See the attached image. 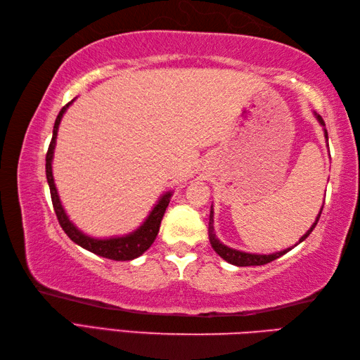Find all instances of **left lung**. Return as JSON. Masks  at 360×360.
I'll return each instance as SVG.
<instances>
[{
  "mask_svg": "<svg viewBox=\"0 0 360 360\" xmlns=\"http://www.w3.org/2000/svg\"><path fill=\"white\" fill-rule=\"evenodd\" d=\"M316 117H317V120H319V124L322 125V127H325V122H323V119L320 117L317 112H316ZM323 131H325V139H326V142H328V131H326V128H323ZM322 210H323V207L320 209L319 215H317V218H316V223L309 227V231H308L307 233H304L300 240H298V243H297V244H300L303 240H307L308 236H309V233H311L312 231H314V227L317 226V221H319L320 215H322ZM209 238H210V244H212L213 250H215L217 254H218L221 258H224L227 263L235 264V266H262V264H267V263L274 262V259L280 258L281 255H285L286 252H289L290 249L294 248V246H292V248H288V249H285V250L275 252V254H269V255L249 254V252H241V250H236V249H232V248H227L226 244H223V243H221V241L217 238L215 232H213V209H210V219H209ZM297 244H295V246H297Z\"/></svg>",
  "mask_w": 360,
  "mask_h": 360,
  "instance_id": "8db88e82",
  "label": "left lung"
}]
</instances>
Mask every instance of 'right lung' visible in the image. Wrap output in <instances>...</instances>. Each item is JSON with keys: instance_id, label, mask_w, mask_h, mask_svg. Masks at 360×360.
Segmentation results:
<instances>
[{"instance_id": "add662e5", "label": "right lung", "mask_w": 360, "mask_h": 360, "mask_svg": "<svg viewBox=\"0 0 360 360\" xmlns=\"http://www.w3.org/2000/svg\"><path fill=\"white\" fill-rule=\"evenodd\" d=\"M74 101L65 105L62 111L58 112L56 124H53V131H52V139L49 143V148H48V153H46V178H48L53 210H56L57 219H58L60 226H62V229L65 231V233L70 236V238L75 244H79V246H82L83 249L93 252V254H96L98 257L114 259V262H127V259H134L137 257H141L143 252L151 246L153 241L156 240L159 227H160V221H162L165 209L168 207V202H170L172 192H167L160 196L158 204L150 212L148 218L143 221V224L139 229H136V231L131 233L124 235V236H112V238L98 240V238H93V236H88L83 232H80L79 229L71 223L70 218H68L63 205H62V202H60V198H58L57 188H56V182H53V176H52V158H53V148H56L58 125H60V122H62L65 111L70 108V105Z\"/></svg>"}]
</instances>
